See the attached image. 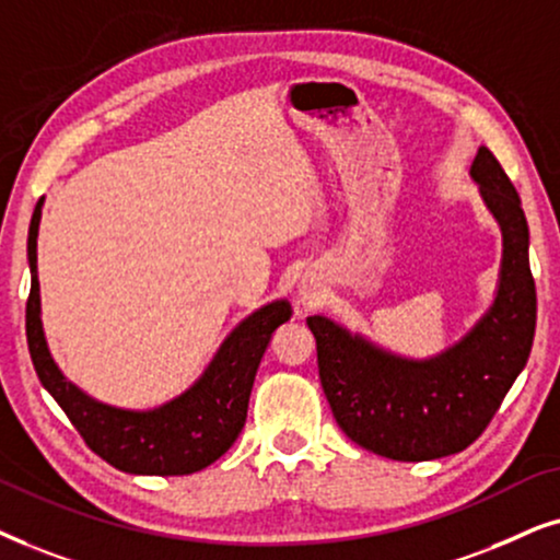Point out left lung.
Wrapping results in <instances>:
<instances>
[{
  "mask_svg": "<svg viewBox=\"0 0 560 560\" xmlns=\"http://www.w3.org/2000/svg\"><path fill=\"white\" fill-rule=\"evenodd\" d=\"M471 174L502 225L504 258L489 315L432 361H401L325 317H307L317 340L319 384L350 441L392 460H432L471 445L525 369L538 296L527 258V220L510 176L489 148Z\"/></svg>",
  "mask_w": 560,
  "mask_h": 560,
  "instance_id": "8db88e82",
  "label": "left lung"
}]
</instances>
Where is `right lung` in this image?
Returning <instances> with one entry per match:
<instances>
[{"instance_id": "obj_1", "label": "right lung", "mask_w": 560, "mask_h": 560, "mask_svg": "<svg viewBox=\"0 0 560 560\" xmlns=\"http://www.w3.org/2000/svg\"><path fill=\"white\" fill-rule=\"evenodd\" d=\"M40 202L35 205L27 235L30 296L25 307L27 348L35 374L69 417L96 456L125 474L182 476L214 464L241 435L258 363L273 330L292 317L287 302H273L245 319L222 342L212 366L182 397L153 412H128L89 399L69 384L48 353L40 325L37 294V225Z\"/></svg>"}]
</instances>
